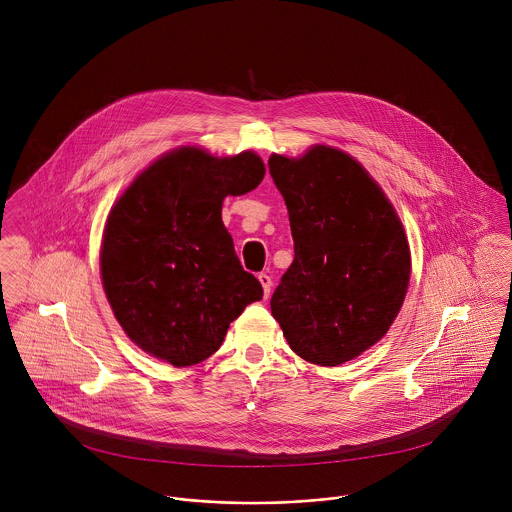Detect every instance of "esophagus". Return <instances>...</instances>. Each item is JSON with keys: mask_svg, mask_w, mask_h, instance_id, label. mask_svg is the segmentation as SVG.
Masks as SVG:
<instances>
[{"mask_svg": "<svg viewBox=\"0 0 512 512\" xmlns=\"http://www.w3.org/2000/svg\"><path fill=\"white\" fill-rule=\"evenodd\" d=\"M258 282L262 284V288H264V295L268 297V295H270V288H272V278H270L268 274H258Z\"/></svg>", "mask_w": 512, "mask_h": 512, "instance_id": "obj_1", "label": "esophagus"}]
</instances>
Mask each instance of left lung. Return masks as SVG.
I'll return each instance as SVG.
<instances>
[{"label": "left lung", "mask_w": 512, "mask_h": 512, "mask_svg": "<svg viewBox=\"0 0 512 512\" xmlns=\"http://www.w3.org/2000/svg\"><path fill=\"white\" fill-rule=\"evenodd\" d=\"M268 167L288 207L295 250L272 295V315L303 361H353L402 309L412 274L404 224L372 175L339 147L272 153Z\"/></svg>", "instance_id": "8db88e82"}]
</instances>
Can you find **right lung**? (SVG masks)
<instances>
[{"label": "right lung", "mask_w": 512, "mask_h": 512, "mask_svg": "<svg viewBox=\"0 0 512 512\" xmlns=\"http://www.w3.org/2000/svg\"><path fill=\"white\" fill-rule=\"evenodd\" d=\"M266 175L254 151L219 157L199 146L159 155L112 205L100 278L124 333L149 357L183 368L219 351L228 325L262 299L222 222V201Z\"/></svg>", "instance_id": "right-lung-1"}]
</instances>
